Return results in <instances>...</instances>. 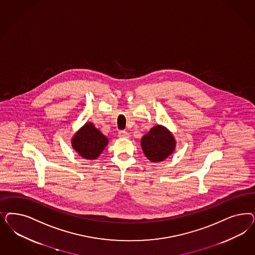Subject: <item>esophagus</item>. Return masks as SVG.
Here are the masks:
<instances>
[{"mask_svg": "<svg viewBox=\"0 0 255 255\" xmlns=\"http://www.w3.org/2000/svg\"><path fill=\"white\" fill-rule=\"evenodd\" d=\"M118 136L120 138H128L129 134L128 132L125 131V130H121V131H119V133H118Z\"/></svg>", "mask_w": 255, "mask_h": 255, "instance_id": "esophagus-1", "label": "esophagus"}]
</instances>
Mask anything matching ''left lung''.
I'll return each instance as SVG.
<instances>
[{
	"label": "left lung",
	"mask_w": 255,
	"mask_h": 255,
	"mask_svg": "<svg viewBox=\"0 0 255 255\" xmlns=\"http://www.w3.org/2000/svg\"><path fill=\"white\" fill-rule=\"evenodd\" d=\"M143 154L151 162H160L175 150L176 140L172 132L161 125H156L140 139Z\"/></svg>",
	"instance_id": "8db88e82"
}]
</instances>
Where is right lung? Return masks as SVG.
Here are the masks:
<instances>
[{"instance_id": "add662e5", "label": "right lung", "mask_w": 255, "mask_h": 255, "mask_svg": "<svg viewBox=\"0 0 255 255\" xmlns=\"http://www.w3.org/2000/svg\"><path fill=\"white\" fill-rule=\"evenodd\" d=\"M109 140L94 124L87 122L75 132L71 145L80 156L85 159H97L107 146Z\"/></svg>"}]
</instances>
